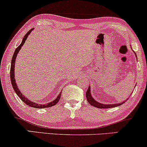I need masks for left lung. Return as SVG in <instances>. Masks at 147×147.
<instances>
[{
    "mask_svg": "<svg viewBox=\"0 0 147 147\" xmlns=\"http://www.w3.org/2000/svg\"><path fill=\"white\" fill-rule=\"evenodd\" d=\"M86 99H87L88 102L94 107H96V108H115V107L121 106V104H123L124 103L122 102L121 104H100V103L97 102L96 101L95 99H94L93 97H92L91 95H90V86H88V90H86Z\"/></svg>",
    "mask_w": 147,
    "mask_h": 147,
    "instance_id": "obj_1",
    "label": "left lung"
}]
</instances>
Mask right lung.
Returning <instances> with one entry per match:
<instances>
[{
    "label": "right lung",
    "instance_id": "add662e5",
    "mask_svg": "<svg viewBox=\"0 0 147 147\" xmlns=\"http://www.w3.org/2000/svg\"><path fill=\"white\" fill-rule=\"evenodd\" d=\"M32 28H31V29H30L29 31L27 32L26 35H24V38H23L21 44L20 45V46L16 49L15 52H14L13 55V57H12V59H11V70H10L11 82L12 86H13V90H14V91L16 92V93L17 94L18 97H19L21 99V100H22L24 102L26 105H28V106L32 107V108H49V107H52L53 106H55V105L57 104L58 102H59V99H60V98H61V93H60L59 95H58V97H57V98H56L55 100L52 101V102L48 103V104H44V105L37 104H35V103L32 102V101H30V100H28V99H27L26 97H25V96L23 95V94H22V93H20V90L18 89L17 84H16V80H15V76H14V67H15V63H16L15 61H16V57H17L18 53L19 52L22 46H23V44L24 43L25 41L26 40L27 37H28V35H29V34L30 33V32L32 31Z\"/></svg>",
    "mask_w": 147,
    "mask_h": 147
}]
</instances>
